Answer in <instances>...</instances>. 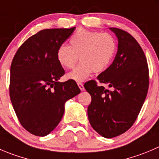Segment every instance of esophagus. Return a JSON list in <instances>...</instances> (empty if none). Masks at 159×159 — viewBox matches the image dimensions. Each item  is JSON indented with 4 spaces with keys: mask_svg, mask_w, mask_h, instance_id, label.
Listing matches in <instances>:
<instances>
[{
    "mask_svg": "<svg viewBox=\"0 0 159 159\" xmlns=\"http://www.w3.org/2000/svg\"><path fill=\"white\" fill-rule=\"evenodd\" d=\"M78 87H79V89H81V91H84V85H83V84H82V83H81V82H78Z\"/></svg>",
    "mask_w": 159,
    "mask_h": 159,
    "instance_id": "obj_1",
    "label": "esophagus"
}]
</instances>
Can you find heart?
I'll list each match as a JSON object with an SVG mask.
<instances>
[{
	"mask_svg": "<svg viewBox=\"0 0 159 159\" xmlns=\"http://www.w3.org/2000/svg\"><path fill=\"white\" fill-rule=\"evenodd\" d=\"M70 46L62 44L57 50V59L63 67L71 69L78 61L81 63L67 75L69 79L83 81L92 71L101 73L109 66L116 44L109 33L80 29L70 37Z\"/></svg>",
	"mask_w": 159,
	"mask_h": 159,
	"instance_id": "b5f03b06",
	"label": "heart"
}]
</instances>
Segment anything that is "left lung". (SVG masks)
Listing matches in <instances>:
<instances>
[{
	"label": "left lung",
	"instance_id": "1",
	"mask_svg": "<svg viewBox=\"0 0 159 159\" xmlns=\"http://www.w3.org/2000/svg\"><path fill=\"white\" fill-rule=\"evenodd\" d=\"M118 39V50L112 64L97 78L84 84L91 95L88 116L92 128L106 138L122 134L132 127L147 96L149 71L147 59L138 41L130 34L109 28Z\"/></svg>",
	"mask_w": 159,
	"mask_h": 159
}]
</instances>
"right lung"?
Listing matches in <instances>:
<instances>
[{"mask_svg": "<svg viewBox=\"0 0 159 159\" xmlns=\"http://www.w3.org/2000/svg\"><path fill=\"white\" fill-rule=\"evenodd\" d=\"M75 29L39 31L23 43L12 60L11 101L20 124L35 136L54 130L66 102L81 92L74 80L58 81L65 71L57 59V50Z\"/></svg>", "mask_w": 159, "mask_h": 159, "instance_id": "obj_1", "label": "right lung"}]
</instances>
